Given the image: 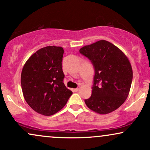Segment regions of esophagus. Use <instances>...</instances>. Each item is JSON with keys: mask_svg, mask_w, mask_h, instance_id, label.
Here are the masks:
<instances>
[{"mask_svg": "<svg viewBox=\"0 0 150 150\" xmlns=\"http://www.w3.org/2000/svg\"><path fill=\"white\" fill-rule=\"evenodd\" d=\"M79 89H80V87H78V88H76L73 89V91L74 92H77V91H79Z\"/></svg>", "mask_w": 150, "mask_h": 150, "instance_id": "1", "label": "esophagus"}]
</instances>
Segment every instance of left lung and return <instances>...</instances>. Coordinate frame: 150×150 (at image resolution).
Returning a JSON list of instances; mask_svg holds the SVG:
<instances>
[{"instance_id":"left-lung-1","label":"left lung","mask_w":150,"mask_h":150,"mask_svg":"<svg viewBox=\"0 0 150 150\" xmlns=\"http://www.w3.org/2000/svg\"><path fill=\"white\" fill-rule=\"evenodd\" d=\"M95 69L92 95L85 103L100 114L114 112L128 98L133 80V69L127 56L114 44L100 40L79 50Z\"/></svg>"}]
</instances>
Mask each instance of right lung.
I'll return each mask as SVG.
<instances>
[{
    "mask_svg": "<svg viewBox=\"0 0 150 150\" xmlns=\"http://www.w3.org/2000/svg\"><path fill=\"white\" fill-rule=\"evenodd\" d=\"M64 49L46 46L37 50L23 67L21 86L28 105L37 113L53 115L67 103L72 91L63 83Z\"/></svg>",
    "mask_w": 150,
    "mask_h": 150,
    "instance_id": "right-lung-1",
    "label": "right lung"
}]
</instances>
